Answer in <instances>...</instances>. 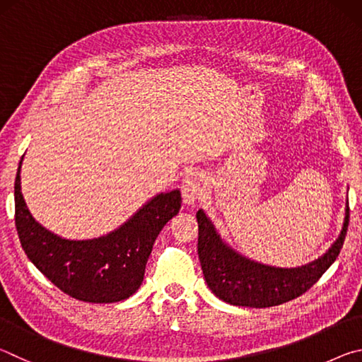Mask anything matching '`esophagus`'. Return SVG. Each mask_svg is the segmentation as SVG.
Returning a JSON list of instances; mask_svg holds the SVG:
<instances>
[{"label":"esophagus","instance_id":"1","mask_svg":"<svg viewBox=\"0 0 362 362\" xmlns=\"http://www.w3.org/2000/svg\"><path fill=\"white\" fill-rule=\"evenodd\" d=\"M204 192V180L199 174H188L182 182V198L187 206L194 204Z\"/></svg>","mask_w":362,"mask_h":362}]
</instances>
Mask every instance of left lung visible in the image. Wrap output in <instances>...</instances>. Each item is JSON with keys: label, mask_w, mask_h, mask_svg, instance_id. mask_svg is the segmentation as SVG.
<instances>
[{"label": "left lung", "mask_w": 362, "mask_h": 362, "mask_svg": "<svg viewBox=\"0 0 362 362\" xmlns=\"http://www.w3.org/2000/svg\"><path fill=\"white\" fill-rule=\"evenodd\" d=\"M199 226L198 255L209 289L223 302L250 308H268L302 296L332 265L345 241L350 220L348 201L340 235L326 252L302 267L281 268L247 259L228 246L203 209L196 212Z\"/></svg>", "instance_id": "left-lung-1"}]
</instances>
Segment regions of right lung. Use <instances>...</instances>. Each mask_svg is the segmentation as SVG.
<instances>
[{
  "label": "right lung",
  "mask_w": 362,
  "mask_h": 362,
  "mask_svg": "<svg viewBox=\"0 0 362 362\" xmlns=\"http://www.w3.org/2000/svg\"><path fill=\"white\" fill-rule=\"evenodd\" d=\"M22 159L14 183L16 228L30 262L60 291L83 302L115 303L134 296L156 236L180 211V189L153 196L107 235L65 240L36 222L28 211L21 188Z\"/></svg>",
  "instance_id": "right-lung-1"
}]
</instances>
